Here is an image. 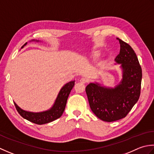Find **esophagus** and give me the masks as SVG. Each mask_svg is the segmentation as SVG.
Listing matches in <instances>:
<instances>
[{"instance_id": "34e87169", "label": "esophagus", "mask_w": 154, "mask_h": 154, "mask_svg": "<svg viewBox=\"0 0 154 154\" xmlns=\"http://www.w3.org/2000/svg\"><path fill=\"white\" fill-rule=\"evenodd\" d=\"M80 81L82 83L86 84L87 82H88V78H82Z\"/></svg>"}]
</instances>
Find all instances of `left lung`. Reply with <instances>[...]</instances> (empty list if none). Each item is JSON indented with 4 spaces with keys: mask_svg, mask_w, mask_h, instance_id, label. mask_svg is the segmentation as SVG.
Masks as SVG:
<instances>
[{
    "mask_svg": "<svg viewBox=\"0 0 154 154\" xmlns=\"http://www.w3.org/2000/svg\"><path fill=\"white\" fill-rule=\"evenodd\" d=\"M120 51L116 57L121 64L122 79L114 88L102 86L98 83H90L86 92L90 107L97 117L111 122L125 118L136 104L140 96L142 71L138 59L132 48L117 38Z\"/></svg>",
    "mask_w": 154,
    "mask_h": 154,
    "instance_id": "obj_1",
    "label": "left lung"
}]
</instances>
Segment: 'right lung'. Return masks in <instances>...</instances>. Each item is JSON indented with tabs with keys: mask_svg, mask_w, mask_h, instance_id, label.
<instances>
[{
	"mask_svg": "<svg viewBox=\"0 0 154 154\" xmlns=\"http://www.w3.org/2000/svg\"><path fill=\"white\" fill-rule=\"evenodd\" d=\"M32 41H35V40H32ZM36 41L39 42V40H36ZM26 44L27 42L25 43L22 46V48ZM74 82L75 80L69 82L62 88L55 100L54 105L48 110L41 112H31L25 111L24 109H21L19 106H18L17 103L14 102L16 109L22 117L34 124L42 125L54 121L59 118L63 114L68 96L74 86Z\"/></svg>",
	"mask_w": 154,
	"mask_h": 154,
	"instance_id": "obj_1",
	"label": "right lung"
}]
</instances>
